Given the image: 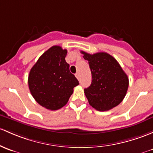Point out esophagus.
<instances>
[{"label":"esophagus","mask_w":153,"mask_h":153,"mask_svg":"<svg viewBox=\"0 0 153 153\" xmlns=\"http://www.w3.org/2000/svg\"><path fill=\"white\" fill-rule=\"evenodd\" d=\"M75 77H76V78H78V80H80V78H81V76H80V74L78 73V72H77V73L75 74Z\"/></svg>","instance_id":"esophagus-1"}]
</instances>
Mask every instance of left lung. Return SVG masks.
<instances>
[{
	"label": "left lung",
	"mask_w": 153,
	"mask_h": 153,
	"mask_svg": "<svg viewBox=\"0 0 153 153\" xmlns=\"http://www.w3.org/2000/svg\"><path fill=\"white\" fill-rule=\"evenodd\" d=\"M89 62L91 83L84 89L89 105L97 111L110 110L118 105L126 95L128 75L114 58L107 53L89 54L81 51Z\"/></svg>",
	"instance_id": "8db88e82"
}]
</instances>
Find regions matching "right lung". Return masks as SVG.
I'll return each mask as SVG.
<instances>
[{
  "instance_id": "1",
  "label": "right lung",
  "mask_w": 153,
  "mask_h": 153,
  "mask_svg": "<svg viewBox=\"0 0 153 153\" xmlns=\"http://www.w3.org/2000/svg\"><path fill=\"white\" fill-rule=\"evenodd\" d=\"M67 51L53 46L30 69L28 87L35 100L45 108L55 111L67 103L73 88L79 84L65 61Z\"/></svg>"
}]
</instances>
